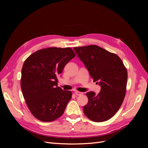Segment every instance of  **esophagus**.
Masks as SVG:
<instances>
[{
    "instance_id": "34e87169",
    "label": "esophagus",
    "mask_w": 148,
    "mask_h": 148,
    "mask_svg": "<svg viewBox=\"0 0 148 148\" xmlns=\"http://www.w3.org/2000/svg\"><path fill=\"white\" fill-rule=\"evenodd\" d=\"M75 94L76 95H78V96H80V95H82L83 94V92H79V91H75Z\"/></svg>"
}]
</instances>
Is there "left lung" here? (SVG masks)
<instances>
[{"label": "left lung", "mask_w": 148, "mask_h": 148, "mask_svg": "<svg viewBox=\"0 0 148 148\" xmlns=\"http://www.w3.org/2000/svg\"><path fill=\"white\" fill-rule=\"evenodd\" d=\"M83 62L90 77L101 86L98 94L88 92V103L83 112L91 121H107L116 113L125 96L127 71L116 54L96 45L73 48Z\"/></svg>", "instance_id": "left-lung-1"}]
</instances>
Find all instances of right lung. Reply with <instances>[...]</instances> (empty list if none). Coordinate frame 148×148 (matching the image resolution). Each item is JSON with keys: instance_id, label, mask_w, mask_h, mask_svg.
Returning <instances> with one entry per match:
<instances>
[{"instance_id": "obj_1", "label": "right lung", "mask_w": 148, "mask_h": 148, "mask_svg": "<svg viewBox=\"0 0 148 148\" xmlns=\"http://www.w3.org/2000/svg\"><path fill=\"white\" fill-rule=\"evenodd\" d=\"M75 56L71 48L50 47L38 50L25 61L21 88L29 110L43 122H51L63 114L72 92L58 86V77Z\"/></svg>"}]
</instances>
